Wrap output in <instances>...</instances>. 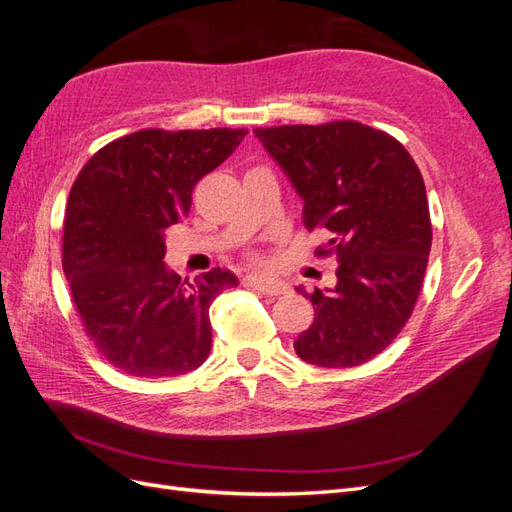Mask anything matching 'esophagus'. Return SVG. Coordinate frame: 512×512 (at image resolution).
<instances>
[{
	"instance_id": "34e87169",
	"label": "esophagus",
	"mask_w": 512,
	"mask_h": 512,
	"mask_svg": "<svg viewBox=\"0 0 512 512\" xmlns=\"http://www.w3.org/2000/svg\"><path fill=\"white\" fill-rule=\"evenodd\" d=\"M243 284L256 292L269 294V297H277V294H286L290 290V286L282 280H277V277H262V275H247Z\"/></svg>"
}]
</instances>
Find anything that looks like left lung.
<instances>
[{
  "mask_svg": "<svg viewBox=\"0 0 512 512\" xmlns=\"http://www.w3.org/2000/svg\"><path fill=\"white\" fill-rule=\"evenodd\" d=\"M303 198L307 230H327L318 256H337V282L305 292L312 327L294 339L301 361L356 367L406 327L423 286L431 220L421 170L397 138L359 121L256 128Z\"/></svg>",
  "mask_w": 512,
  "mask_h": 512,
  "instance_id": "obj_1",
  "label": "left lung"
}]
</instances>
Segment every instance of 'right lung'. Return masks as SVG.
<instances>
[{
	"mask_svg": "<svg viewBox=\"0 0 512 512\" xmlns=\"http://www.w3.org/2000/svg\"><path fill=\"white\" fill-rule=\"evenodd\" d=\"M247 130H138L81 168L64 215L61 265L76 312L121 374L173 378L211 350L209 307L239 286L224 269L194 284L164 265V230L190 211L194 185L239 147Z\"/></svg>",
	"mask_w": 512,
	"mask_h": 512,
	"instance_id": "obj_1",
	"label": "right lung"
}]
</instances>
